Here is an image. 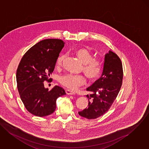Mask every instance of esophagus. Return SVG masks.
<instances>
[{
    "instance_id": "1",
    "label": "esophagus",
    "mask_w": 149,
    "mask_h": 149,
    "mask_svg": "<svg viewBox=\"0 0 149 149\" xmlns=\"http://www.w3.org/2000/svg\"><path fill=\"white\" fill-rule=\"evenodd\" d=\"M66 92L68 95H74L75 93L74 91H72L71 90H69V89H67L66 90Z\"/></svg>"
}]
</instances>
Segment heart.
I'll return each instance as SVG.
<instances>
[{
	"label": "heart",
	"instance_id": "obj_1",
	"mask_svg": "<svg viewBox=\"0 0 149 149\" xmlns=\"http://www.w3.org/2000/svg\"><path fill=\"white\" fill-rule=\"evenodd\" d=\"M75 53L83 63V70L91 79L98 78L103 72L104 62L101 58H93L91 52L87 49L80 48L75 50ZM65 54L60 55L57 59V65L61 66L65 58ZM60 83L69 88L75 89L84 84L86 79L82 74H67L60 77Z\"/></svg>",
	"mask_w": 149,
	"mask_h": 149
}]
</instances>
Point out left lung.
<instances>
[{"label": "left lung", "instance_id": "obj_1", "mask_svg": "<svg viewBox=\"0 0 149 149\" xmlns=\"http://www.w3.org/2000/svg\"><path fill=\"white\" fill-rule=\"evenodd\" d=\"M123 79L121 61L116 53L109 51L105 56L102 77L87 88V91L91 92L87 95L88 107L79 112V115L87 119H95L105 113L118 95Z\"/></svg>", "mask_w": 149, "mask_h": 149}]
</instances>
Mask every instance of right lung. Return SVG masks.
<instances>
[{
  "instance_id": "right-lung-1",
  "label": "right lung",
  "mask_w": 149,
  "mask_h": 149,
  "mask_svg": "<svg viewBox=\"0 0 149 149\" xmlns=\"http://www.w3.org/2000/svg\"><path fill=\"white\" fill-rule=\"evenodd\" d=\"M63 41L49 38L31 47L23 56L16 71V81L21 100L32 115L44 117L53 113L58 97L66 95L65 90L56 86L50 91L44 81L52 80L53 72Z\"/></svg>"
}]
</instances>
